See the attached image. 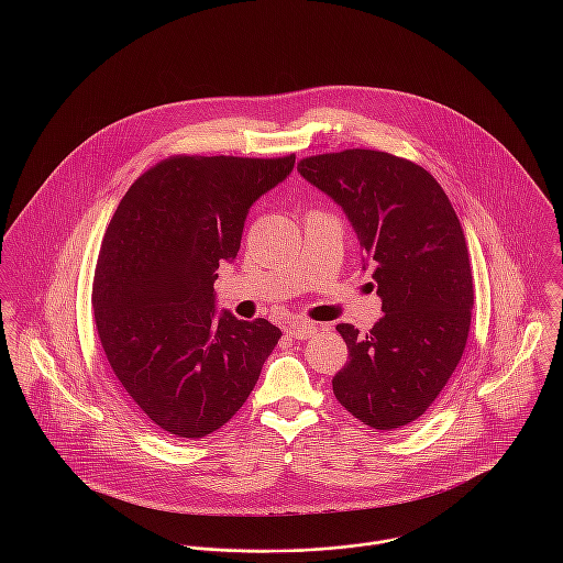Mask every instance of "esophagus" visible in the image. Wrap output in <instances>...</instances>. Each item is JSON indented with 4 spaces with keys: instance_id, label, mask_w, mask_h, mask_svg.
Returning <instances> with one entry per match:
<instances>
[{
    "instance_id": "1",
    "label": "esophagus",
    "mask_w": 563,
    "mask_h": 563,
    "mask_svg": "<svg viewBox=\"0 0 563 563\" xmlns=\"http://www.w3.org/2000/svg\"><path fill=\"white\" fill-rule=\"evenodd\" d=\"M319 331L317 322L303 321V319H292L286 324V333L297 338V340H308Z\"/></svg>"
}]
</instances>
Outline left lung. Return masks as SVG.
Returning <instances> with one entry per match:
<instances>
[{"label":"left lung","instance_id":"8db88e82","mask_svg":"<svg viewBox=\"0 0 563 563\" xmlns=\"http://www.w3.org/2000/svg\"><path fill=\"white\" fill-rule=\"evenodd\" d=\"M297 168L346 214L384 312L366 335L335 327L349 362L333 395L364 424L401 429L435 401L466 349L475 290L460 219L422 166L393 154L346 150Z\"/></svg>","mask_w":563,"mask_h":563}]
</instances>
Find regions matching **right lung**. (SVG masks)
Instances as JSON below:
<instances>
[{
  "instance_id": "right-lung-1",
  "label": "right lung",
  "mask_w": 563,
  "mask_h": 563,
  "mask_svg": "<svg viewBox=\"0 0 563 563\" xmlns=\"http://www.w3.org/2000/svg\"><path fill=\"white\" fill-rule=\"evenodd\" d=\"M295 168L286 158L173 156L121 199L101 242L92 312L106 357L139 409L173 438H203L239 409L282 331L217 310L249 208Z\"/></svg>"
}]
</instances>
